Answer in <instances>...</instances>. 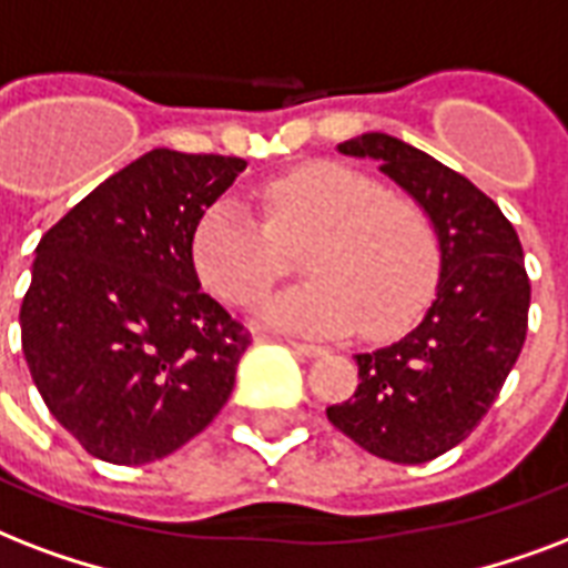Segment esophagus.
Listing matches in <instances>:
<instances>
[{"label":"esophagus","instance_id":"obj_1","mask_svg":"<svg viewBox=\"0 0 568 568\" xmlns=\"http://www.w3.org/2000/svg\"><path fill=\"white\" fill-rule=\"evenodd\" d=\"M287 346L293 349L296 355H305V358H320L325 355L323 346H314V344H302V341H287Z\"/></svg>","mask_w":568,"mask_h":568}]
</instances>
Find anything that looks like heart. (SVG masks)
I'll return each mask as SVG.
<instances>
[{
    "mask_svg": "<svg viewBox=\"0 0 568 568\" xmlns=\"http://www.w3.org/2000/svg\"><path fill=\"white\" fill-rule=\"evenodd\" d=\"M270 224L243 201L219 197L192 236V261L206 287L248 307L281 278L284 245H302L305 284L261 307L272 328L344 334L362 325L388 337L415 320L438 275L433 222L415 201L385 195L367 174L337 162H311L263 186Z\"/></svg>",
    "mask_w": 568,
    "mask_h": 568,
    "instance_id": "1",
    "label": "heart"
}]
</instances>
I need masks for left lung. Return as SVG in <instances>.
Here are the masks:
<instances>
[{
	"label": "left lung",
	"instance_id": "1",
	"mask_svg": "<svg viewBox=\"0 0 568 568\" xmlns=\"http://www.w3.org/2000/svg\"><path fill=\"white\" fill-rule=\"evenodd\" d=\"M337 151L379 162L415 197L433 222L442 272L424 320L397 344L355 355L358 388L325 415L379 459L429 463L471 435L525 346V254L500 206L429 153L388 133H364Z\"/></svg>",
	"mask_w": 568,
	"mask_h": 568
}]
</instances>
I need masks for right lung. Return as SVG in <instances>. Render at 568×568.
Instances as JSON below:
<instances>
[{
  "mask_svg": "<svg viewBox=\"0 0 568 568\" xmlns=\"http://www.w3.org/2000/svg\"><path fill=\"white\" fill-rule=\"evenodd\" d=\"M245 165L156 148L34 248L20 307L26 364L52 417L103 463L169 456L234 390L248 334L201 293L192 236Z\"/></svg>",
  "mask_w": 568,
  "mask_h": 568,
  "instance_id": "obj_1",
  "label": "right lung"
}]
</instances>
